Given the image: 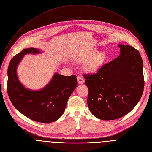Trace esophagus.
I'll return each instance as SVG.
<instances>
[{
	"label": "esophagus",
	"mask_w": 152,
	"mask_h": 152,
	"mask_svg": "<svg viewBox=\"0 0 152 152\" xmlns=\"http://www.w3.org/2000/svg\"><path fill=\"white\" fill-rule=\"evenodd\" d=\"M77 80H78V82H79L80 84H83L84 82V80L83 78L81 77H79V76L77 77Z\"/></svg>",
	"instance_id": "obj_1"
}]
</instances>
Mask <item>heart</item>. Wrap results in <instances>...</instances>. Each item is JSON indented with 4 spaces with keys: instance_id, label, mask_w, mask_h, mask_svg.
Here are the masks:
<instances>
[{
    "instance_id": "1",
    "label": "heart",
    "mask_w": 152,
    "mask_h": 152,
    "mask_svg": "<svg viewBox=\"0 0 152 152\" xmlns=\"http://www.w3.org/2000/svg\"><path fill=\"white\" fill-rule=\"evenodd\" d=\"M76 59L79 62H86V70L91 73H94L102 68L106 60V55L103 53H98L97 50H91L87 53L78 55Z\"/></svg>"
}]
</instances>
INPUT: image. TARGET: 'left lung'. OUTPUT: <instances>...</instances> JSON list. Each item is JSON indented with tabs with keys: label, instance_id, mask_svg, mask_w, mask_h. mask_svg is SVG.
Here are the masks:
<instances>
[{
	"label": "left lung",
	"instance_id": "obj_1",
	"mask_svg": "<svg viewBox=\"0 0 152 152\" xmlns=\"http://www.w3.org/2000/svg\"><path fill=\"white\" fill-rule=\"evenodd\" d=\"M121 54L97 73L84 74L88 87L87 104L92 114L111 121L129 113L140 100L144 89L142 60L139 51L118 44Z\"/></svg>",
	"mask_w": 152,
	"mask_h": 152
}]
</instances>
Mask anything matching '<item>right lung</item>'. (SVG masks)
Returning a JSON list of instances; mask_svg holds the SVG:
<instances>
[{"mask_svg":"<svg viewBox=\"0 0 152 152\" xmlns=\"http://www.w3.org/2000/svg\"><path fill=\"white\" fill-rule=\"evenodd\" d=\"M35 48L25 49L11 60L7 69V93L18 111L32 121L50 123L57 121L65 112L68 99L77 86L76 75L64 76L56 73L42 89H26L18 80L16 69L26 54H39Z\"/></svg>","mask_w":152,"mask_h":152,"instance_id":"1","label":"right lung"}]
</instances>
